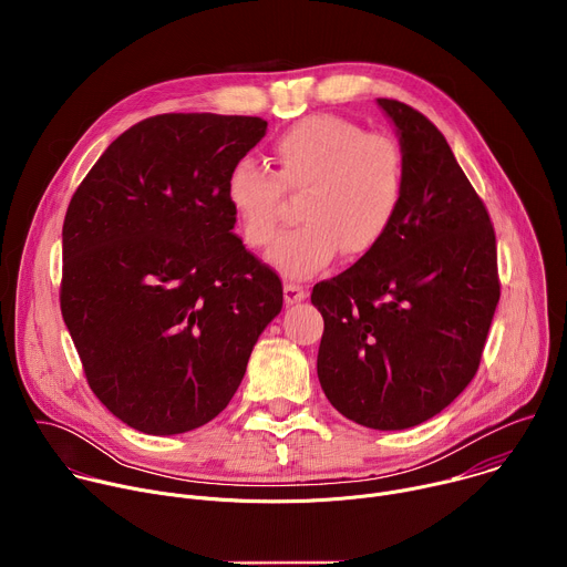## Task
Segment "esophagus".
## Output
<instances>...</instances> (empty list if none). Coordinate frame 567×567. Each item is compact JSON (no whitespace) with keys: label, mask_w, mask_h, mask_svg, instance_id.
Returning a JSON list of instances; mask_svg holds the SVG:
<instances>
[{"label":"esophagus","mask_w":567,"mask_h":567,"mask_svg":"<svg viewBox=\"0 0 567 567\" xmlns=\"http://www.w3.org/2000/svg\"><path fill=\"white\" fill-rule=\"evenodd\" d=\"M307 298V289L298 282H285V302L287 305H293V302H300Z\"/></svg>","instance_id":"esophagus-1"}]
</instances>
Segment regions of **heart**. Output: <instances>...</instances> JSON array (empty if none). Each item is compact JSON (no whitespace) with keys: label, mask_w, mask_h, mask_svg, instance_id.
Returning <instances> with one entry per match:
<instances>
[{"label":"heart","mask_w":567,"mask_h":567,"mask_svg":"<svg viewBox=\"0 0 567 567\" xmlns=\"http://www.w3.org/2000/svg\"><path fill=\"white\" fill-rule=\"evenodd\" d=\"M276 173L245 156L224 182V197L251 249L276 239L285 188L300 190L296 228L287 230L269 262L287 278H309L332 265L346 249L361 258L372 254L392 230L406 199V158L399 143L365 132L354 121L316 114L282 134L274 145Z\"/></svg>","instance_id":"1"}]
</instances>
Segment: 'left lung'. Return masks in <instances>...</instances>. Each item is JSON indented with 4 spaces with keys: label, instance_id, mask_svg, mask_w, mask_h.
Returning <instances> with one entry per match:
<instances>
[{
    "label": "left lung",
    "instance_id": "obj_1",
    "mask_svg": "<svg viewBox=\"0 0 567 567\" xmlns=\"http://www.w3.org/2000/svg\"><path fill=\"white\" fill-rule=\"evenodd\" d=\"M399 132L406 199L381 245L311 291L326 320L318 379L348 420L417 426L471 383L501 300L496 233L444 134L377 101Z\"/></svg>",
    "mask_w": 567,
    "mask_h": 567
}]
</instances>
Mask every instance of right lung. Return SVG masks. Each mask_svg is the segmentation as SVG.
I'll list each match as a JSON object with an SVG mask.
<instances>
[{"label":"right lung","mask_w":567,"mask_h":567,"mask_svg":"<svg viewBox=\"0 0 567 567\" xmlns=\"http://www.w3.org/2000/svg\"><path fill=\"white\" fill-rule=\"evenodd\" d=\"M258 116L158 114L125 130L73 193L60 309L90 388L147 435L217 417L282 309V282L233 233L224 182Z\"/></svg>","instance_id":"add662e5"}]
</instances>
